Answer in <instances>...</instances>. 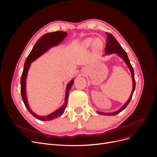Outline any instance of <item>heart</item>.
Segmentation results:
<instances>
[{
	"instance_id": "1",
	"label": "heart",
	"mask_w": 157,
	"mask_h": 157,
	"mask_svg": "<svg viewBox=\"0 0 157 157\" xmlns=\"http://www.w3.org/2000/svg\"><path fill=\"white\" fill-rule=\"evenodd\" d=\"M84 44L86 47L90 46L92 44H94V46L95 48H100L102 46L103 42L102 40L99 38H97L96 39H94V38H88L85 40Z\"/></svg>"
}]
</instances>
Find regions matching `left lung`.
I'll return each instance as SVG.
<instances>
[{
    "instance_id": "left-lung-1",
    "label": "left lung",
    "mask_w": 157,
    "mask_h": 157,
    "mask_svg": "<svg viewBox=\"0 0 157 157\" xmlns=\"http://www.w3.org/2000/svg\"><path fill=\"white\" fill-rule=\"evenodd\" d=\"M106 34H107V37H108V38H107V43H106V46H105V55H109L111 54L116 53L118 55H119L121 58V59L124 60V62L128 66V67L129 68V69L131 72L132 78V83H132V85H133L132 90V93L130 94V96L128 98V100L127 101V102L124 105L121 107L120 109H118L117 111L113 112V113H104V112H101V111H97V113L99 114L108 115V116H114V115H116V114L120 113L123 110H124L126 108V107L128 105V104H129L132 97L133 93L135 90L136 81H135V78H134V69L132 67V66L130 64V62L129 61L127 53L125 52L124 49L122 48V47L120 46V44L118 43L117 39H115V37L112 34H109V33H108V32H106ZM105 55H104V56Z\"/></svg>"
}]
</instances>
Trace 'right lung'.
<instances>
[{
	"mask_svg": "<svg viewBox=\"0 0 157 157\" xmlns=\"http://www.w3.org/2000/svg\"><path fill=\"white\" fill-rule=\"evenodd\" d=\"M67 36V33L63 31H56L55 32L47 33V34H44L37 40V42L35 44L34 46L33 47L32 51L28 55L24 64L23 71L21 74L20 82L22 99L25 105L26 108L28 109L30 113H31V114H32L35 118L41 121H50L57 117H60L61 115L63 114L66 108V106H67L69 92L72 86L73 85L74 79L71 80V81L67 85L65 97V102L60 108L52 113L51 114L47 115V116H39V115L36 114L30 109L27 100L26 94V79L27 78L28 71L29 70L32 62L35 61L37 58L40 57L41 55L48 51V49L52 48V47L59 45V44L62 42L64 38Z\"/></svg>",
	"mask_w": 157,
	"mask_h": 157,
	"instance_id": "right-lung-1",
	"label": "right lung"
}]
</instances>
